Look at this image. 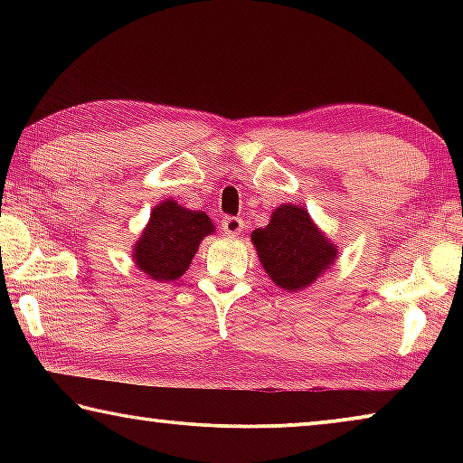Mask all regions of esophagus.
<instances>
[{
    "label": "esophagus",
    "instance_id": "1",
    "mask_svg": "<svg viewBox=\"0 0 463 463\" xmlns=\"http://www.w3.org/2000/svg\"><path fill=\"white\" fill-rule=\"evenodd\" d=\"M242 229H245V222H242V218L239 216H226L222 221V231L224 234H229V237H237Z\"/></svg>",
    "mask_w": 463,
    "mask_h": 463
}]
</instances>
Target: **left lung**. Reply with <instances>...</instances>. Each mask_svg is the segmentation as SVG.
Returning <instances> with one entry per match:
<instances>
[{
	"mask_svg": "<svg viewBox=\"0 0 463 463\" xmlns=\"http://www.w3.org/2000/svg\"><path fill=\"white\" fill-rule=\"evenodd\" d=\"M250 242L271 281L288 292L308 288L335 263L339 250L312 222L308 210L281 203L265 229H255Z\"/></svg>",
	"mask_w": 463,
	"mask_h": 463,
	"instance_id": "obj_1",
	"label": "left lung"
}]
</instances>
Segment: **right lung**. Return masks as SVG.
Segmentation results:
<instances>
[{"label":"right lung","mask_w":463,"mask_h":463,"mask_svg":"<svg viewBox=\"0 0 463 463\" xmlns=\"http://www.w3.org/2000/svg\"><path fill=\"white\" fill-rule=\"evenodd\" d=\"M213 232L214 226L208 214L187 210L175 200H163L153 208L132 257L137 268L151 279H177L190 268L202 239Z\"/></svg>","instance_id":"add662e5"}]
</instances>
